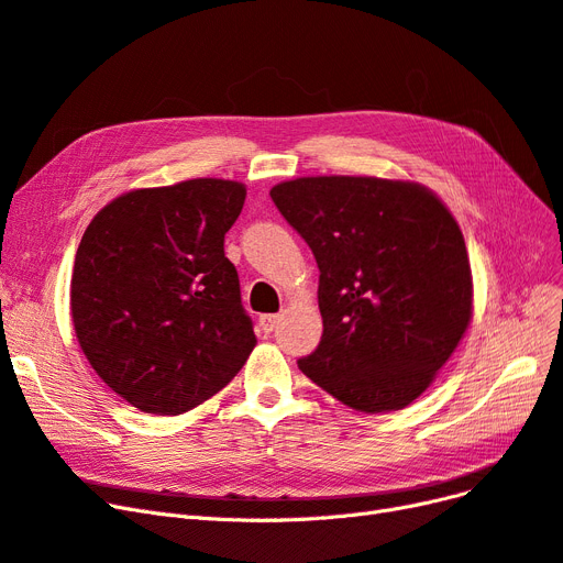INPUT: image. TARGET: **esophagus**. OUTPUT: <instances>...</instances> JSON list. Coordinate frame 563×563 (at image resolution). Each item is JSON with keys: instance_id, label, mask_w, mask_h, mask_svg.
Masks as SVG:
<instances>
[{"instance_id": "esophagus-1", "label": "esophagus", "mask_w": 563, "mask_h": 563, "mask_svg": "<svg viewBox=\"0 0 563 563\" xmlns=\"http://www.w3.org/2000/svg\"><path fill=\"white\" fill-rule=\"evenodd\" d=\"M279 319H282V314H263L258 323H261V328H263L265 333H273L275 328H277V323H279Z\"/></svg>"}]
</instances>
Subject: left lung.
<instances>
[{
  "label": "left lung",
  "instance_id": "1",
  "mask_svg": "<svg viewBox=\"0 0 563 563\" xmlns=\"http://www.w3.org/2000/svg\"><path fill=\"white\" fill-rule=\"evenodd\" d=\"M319 265L323 335L300 371L356 412H396L450 361L473 319L463 232L431 188L300 177L269 190Z\"/></svg>",
  "mask_w": 563,
  "mask_h": 563
}]
</instances>
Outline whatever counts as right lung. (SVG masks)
<instances>
[{
  "mask_svg": "<svg viewBox=\"0 0 563 563\" xmlns=\"http://www.w3.org/2000/svg\"><path fill=\"white\" fill-rule=\"evenodd\" d=\"M246 186L188 179L104 205L76 249L69 307L92 371L132 407L181 415L235 377L256 335L223 238Z\"/></svg>",
  "mask_w": 563,
  "mask_h": 563,
  "instance_id": "right-lung-1",
  "label": "right lung"
}]
</instances>
